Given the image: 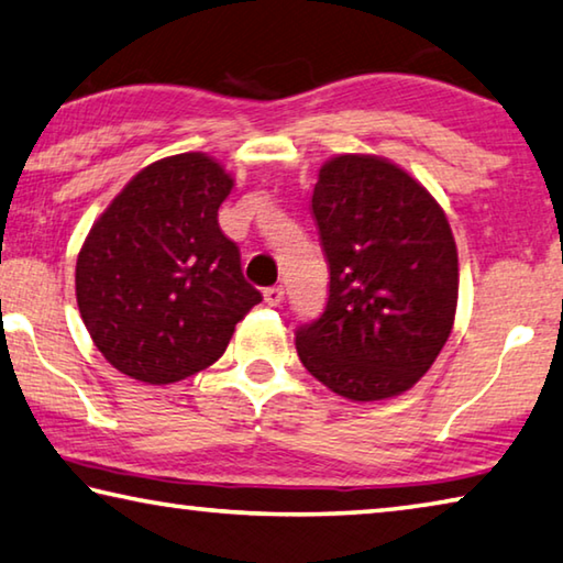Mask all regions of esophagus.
<instances>
[{"mask_svg":"<svg viewBox=\"0 0 563 563\" xmlns=\"http://www.w3.org/2000/svg\"><path fill=\"white\" fill-rule=\"evenodd\" d=\"M263 296H265V302H267V306H280V302H283V296H285V290H283V285H271V288H265V292H263Z\"/></svg>","mask_w":563,"mask_h":563,"instance_id":"34e87169","label":"esophagus"}]
</instances>
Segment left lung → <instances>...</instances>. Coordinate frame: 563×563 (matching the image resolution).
I'll list each match as a JSON object with an SVG mask.
<instances>
[{"label": "left lung", "mask_w": 563, "mask_h": 563, "mask_svg": "<svg viewBox=\"0 0 563 563\" xmlns=\"http://www.w3.org/2000/svg\"><path fill=\"white\" fill-rule=\"evenodd\" d=\"M313 218L330 290L320 318L296 330L300 363L351 400L404 394L431 368L456 316L449 220L423 185L371 155L320 167Z\"/></svg>", "instance_id": "left-lung-1"}]
</instances>
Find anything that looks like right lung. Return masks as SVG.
Wrapping results in <instances>:
<instances>
[{"label": "right lung", "instance_id": "1", "mask_svg": "<svg viewBox=\"0 0 563 563\" xmlns=\"http://www.w3.org/2000/svg\"><path fill=\"white\" fill-rule=\"evenodd\" d=\"M233 177L202 153L137 173L95 222L77 257V306L107 361L165 386L216 363L238 320L263 300L218 208Z\"/></svg>", "mask_w": 563, "mask_h": 563}]
</instances>
